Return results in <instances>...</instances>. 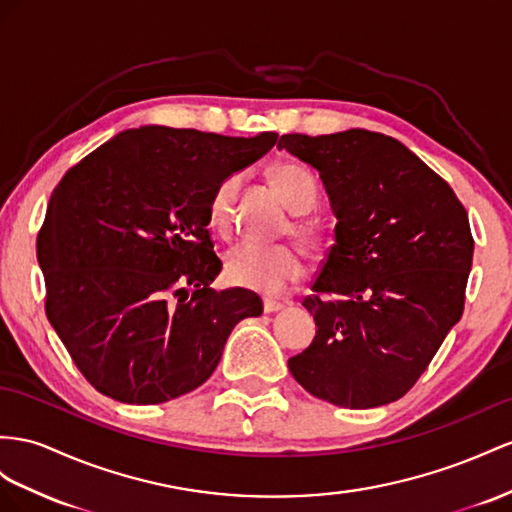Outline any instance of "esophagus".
Returning a JSON list of instances; mask_svg holds the SVG:
<instances>
[{"mask_svg":"<svg viewBox=\"0 0 512 512\" xmlns=\"http://www.w3.org/2000/svg\"><path fill=\"white\" fill-rule=\"evenodd\" d=\"M285 305L279 303V300H264V311L266 313H274V311H281Z\"/></svg>","mask_w":512,"mask_h":512,"instance_id":"obj_1","label":"esophagus"}]
</instances>
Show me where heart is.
<instances>
[{
    "mask_svg": "<svg viewBox=\"0 0 512 512\" xmlns=\"http://www.w3.org/2000/svg\"><path fill=\"white\" fill-rule=\"evenodd\" d=\"M270 179L285 205L298 214L287 233H292L309 253H320L326 244V233L318 218H309L318 203V181L309 168L294 162H279L270 168ZM244 175L231 173L222 179L209 199V222L220 233H229L235 220V203L242 190ZM227 277L246 290L281 296L287 287L303 274V255L294 244H257L240 242L227 255Z\"/></svg>",
    "mask_w": 512,
    "mask_h": 512,
    "instance_id": "1",
    "label": "heart"
}]
</instances>
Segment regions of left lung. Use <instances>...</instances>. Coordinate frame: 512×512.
I'll use <instances>...</instances> for the list:
<instances>
[{
  "label": "left lung",
  "mask_w": 512,
  "mask_h": 512,
  "mask_svg": "<svg viewBox=\"0 0 512 512\" xmlns=\"http://www.w3.org/2000/svg\"><path fill=\"white\" fill-rule=\"evenodd\" d=\"M279 149L318 170L337 216L335 244L303 300L318 331L287 361L290 372L344 409L398 400L463 316L474 257L465 207L448 181L378 131L285 134Z\"/></svg>",
  "instance_id": "obj_1"
}]
</instances>
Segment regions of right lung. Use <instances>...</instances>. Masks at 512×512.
<instances>
[{
    "label": "right lung",
    "mask_w": 512,
    "mask_h": 512,
    "mask_svg": "<svg viewBox=\"0 0 512 512\" xmlns=\"http://www.w3.org/2000/svg\"><path fill=\"white\" fill-rule=\"evenodd\" d=\"M277 138L147 125L64 173L36 240L45 313L103 396L160 404L201 387L233 326L261 316L251 290L209 287L222 270L209 199Z\"/></svg>",
    "instance_id": "1"
}]
</instances>
